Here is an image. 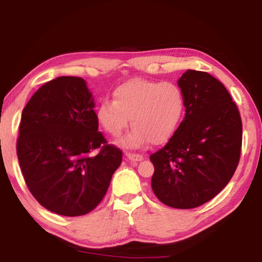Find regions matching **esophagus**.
<instances>
[{"label":"esophagus","mask_w":262,"mask_h":262,"mask_svg":"<svg viewBox=\"0 0 262 262\" xmlns=\"http://www.w3.org/2000/svg\"><path fill=\"white\" fill-rule=\"evenodd\" d=\"M126 156L132 162H140V161H142V159H143V156H142V155H140V154L126 152Z\"/></svg>","instance_id":"1"}]
</instances>
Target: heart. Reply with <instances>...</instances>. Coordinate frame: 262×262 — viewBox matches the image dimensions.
I'll return each mask as SVG.
<instances>
[{"mask_svg":"<svg viewBox=\"0 0 262 262\" xmlns=\"http://www.w3.org/2000/svg\"><path fill=\"white\" fill-rule=\"evenodd\" d=\"M113 101L104 100L96 111L99 126L117 137L128 126L132 130L120 140L126 148H141L150 141L162 144L173 135L183 118L185 96L171 82L133 78L112 92Z\"/></svg>","mask_w":262,"mask_h":262,"instance_id":"1","label":"heart"}]
</instances>
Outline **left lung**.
<instances>
[{"instance_id": "1", "label": "left lung", "mask_w": 262, "mask_h": 262, "mask_svg": "<svg viewBox=\"0 0 262 262\" xmlns=\"http://www.w3.org/2000/svg\"><path fill=\"white\" fill-rule=\"evenodd\" d=\"M178 85L186 114L170 141L150 156L151 187L164 205L190 209L210 201L231 180L243 125L229 91L210 74L187 70Z\"/></svg>"}]
</instances>
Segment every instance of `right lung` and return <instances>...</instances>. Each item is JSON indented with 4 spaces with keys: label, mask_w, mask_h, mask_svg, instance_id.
<instances>
[{
    "label": "right lung",
    "mask_w": 262,
    "mask_h": 262,
    "mask_svg": "<svg viewBox=\"0 0 262 262\" xmlns=\"http://www.w3.org/2000/svg\"><path fill=\"white\" fill-rule=\"evenodd\" d=\"M95 103L81 77L61 76L23 110L17 156L25 184L42 207L85 215L103 200L122 151L98 132Z\"/></svg>",
    "instance_id": "1"
}]
</instances>
